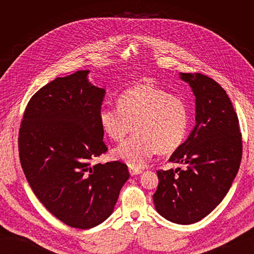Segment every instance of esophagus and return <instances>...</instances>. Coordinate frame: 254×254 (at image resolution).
I'll return each instance as SVG.
<instances>
[{"label":"esophagus","mask_w":254,"mask_h":254,"mask_svg":"<svg viewBox=\"0 0 254 254\" xmlns=\"http://www.w3.org/2000/svg\"><path fill=\"white\" fill-rule=\"evenodd\" d=\"M129 173L131 176H136V175H140L142 173L141 170H137V168H133V167H129Z\"/></svg>","instance_id":"1"}]
</instances>
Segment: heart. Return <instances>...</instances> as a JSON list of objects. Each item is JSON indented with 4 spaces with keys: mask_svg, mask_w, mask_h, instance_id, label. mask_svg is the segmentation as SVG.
<instances>
[{
    "mask_svg": "<svg viewBox=\"0 0 254 254\" xmlns=\"http://www.w3.org/2000/svg\"><path fill=\"white\" fill-rule=\"evenodd\" d=\"M99 124L115 142L136 132L113 150L114 157L141 168L157 151L170 153L186 139L189 110L182 98L149 83L139 84L119 96L117 107L99 111Z\"/></svg>",
    "mask_w": 254,
    "mask_h": 254,
    "instance_id": "heart-1",
    "label": "heart"
}]
</instances>
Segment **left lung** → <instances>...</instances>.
Listing matches in <instances>:
<instances>
[{"mask_svg":"<svg viewBox=\"0 0 254 254\" xmlns=\"http://www.w3.org/2000/svg\"><path fill=\"white\" fill-rule=\"evenodd\" d=\"M196 97V125L170 158L186 168L158 171L152 199L172 222L201 220L227 195L241 165L243 141L238 118L226 91L200 73H180Z\"/></svg>","mask_w":254,"mask_h":254,"instance_id":"1","label":"left lung"}]
</instances>
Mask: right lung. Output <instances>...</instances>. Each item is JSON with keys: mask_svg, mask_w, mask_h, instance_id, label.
<instances>
[{"mask_svg": "<svg viewBox=\"0 0 254 254\" xmlns=\"http://www.w3.org/2000/svg\"><path fill=\"white\" fill-rule=\"evenodd\" d=\"M89 72L58 77L36 92L19 131L20 162L35 195L78 229L108 218L129 178L120 161L92 164L108 148L98 120L106 91L89 82Z\"/></svg>", "mask_w": 254, "mask_h": 254, "instance_id": "right-lung-1", "label": "right lung"}]
</instances>
